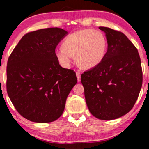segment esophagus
<instances>
[{"label": "esophagus", "mask_w": 149, "mask_h": 149, "mask_svg": "<svg viewBox=\"0 0 149 149\" xmlns=\"http://www.w3.org/2000/svg\"><path fill=\"white\" fill-rule=\"evenodd\" d=\"M76 74H77V80H78V81H81V74H80V72H77Z\"/></svg>", "instance_id": "esophagus-1"}]
</instances>
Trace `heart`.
<instances>
[{
    "mask_svg": "<svg viewBox=\"0 0 149 149\" xmlns=\"http://www.w3.org/2000/svg\"><path fill=\"white\" fill-rule=\"evenodd\" d=\"M107 41L102 32L92 29L81 30L70 34L64 40L62 48L55 55L59 63L69 68L73 57L85 69L93 68L100 64L104 58Z\"/></svg>",
    "mask_w": 149,
    "mask_h": 149,
    "instance_id": "b5f03b06",
    "label": "heart"
}]
</instances>
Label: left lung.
<instances>
[{
	"label": "left lung",
	"mask_w": 149,
	"mask_h": 149,
	"mask_svg": "<svg viewBox=\"0 0 149 149\" xmlns=\"http://www.w3.org/2000/svg\"><path fill=\"white\" fill-rule=\"evenodd\" d=\"M105 32L108 49L98 66L84 72L81 81L87 107L101 120L119 118L131 111L142 84L137 49L121 32L99 27Z\"/></svg>",
	"instance_id": "1"
}]
</instances>
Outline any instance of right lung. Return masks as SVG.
Wrapping results in <instances>:
<instances>
[{
  "label": "right lung",
  "mask_w": 149,
  "mask_h": 149,
  "mask_svg": "<svg viewBox=\"0 0 149 149\" xmlns=\"http://www.w3.org/2000/svg\"><path fill=\"white\" fill-rule=\"evenodd\" d=\"M67 34L59 28L28 32L8 59V95L18 113L29 121L43 123L58 119L77 83L74 71L62 68L55 55Z\"/></svg>",
  "instance_id": "right-lung-1"
}]
</instances>
